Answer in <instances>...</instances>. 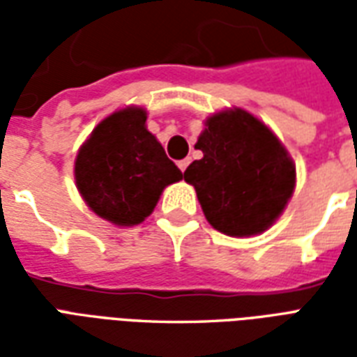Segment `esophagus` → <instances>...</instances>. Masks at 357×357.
<instances>
[{
    "instance_id": "34e87169",
    "label": "esophagus",
    "mask_w": 357,
    "mask_h": 357,
    "mask_svg": "<svg viewBox=\"0 0 357 357\" xmlns=\"http://www.w3.org/2000/svg\"><path fill=\"white\" fill-rule=\"evenodd\" d=\"M178 166H179V170L185 172V170H187V166H189V158H183V160H179Z\"/></svg>"
}]
</instances>
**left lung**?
Segmentation results:
<instances>
[{
	"mask_svg": "<svg viewBox=\"0 0 357 357\" xmlns=\"http://www.w3.org/2000/svg\"><path fill=\"white\" fill-rule=\"evenodd\" d=\"M195 149L201 160L183 172L202 212L233 237L268 229L294 189V164L268 126L247 110H224L206 120Z\"/></svg>",
	"mask_w": 357,
	"mask_h": 357,
	"instance_id": "left-lung-1",
	"label": "left lung"
}]
</instances>
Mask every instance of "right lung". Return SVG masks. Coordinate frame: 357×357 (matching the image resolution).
Wrapping results in <instances>:
<instances>
[{
    "mask_svg": "<svg viewBox=\"0 0 357 357\" xmlns=\"http://www.w3.org/2000/svg\"><path fill=\"white\" fill-rule=\"evenodd\" d=\"M137 107L105 118L76 156V185L97 216L137 225L153 212L162 189L183 178L145 128Z\"/></svg>",
    "mask_w": 357,
    "mask_h": 357,
    "instance_id": "obj_1",
    "label": "right lung"
}]
</instances>
